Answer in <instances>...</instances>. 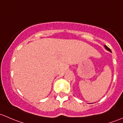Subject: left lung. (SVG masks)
<instances>
[{"label":"left lung","mask_w":123,"mask_h":123,"mask_svg":"<svg viewBox=\"0 0 123 123\" xmlns=\"http://www.w3.org/2000/svg\"><path fill=\"white\" fill-rule=\"evenodd\" d=\"M104 47L105 48V49H106V50H108V51H110V52H111V50H110V49H109V48L107 46V45H104Z\"/></svg>","instance_id":"8db88e82"}]
</instances>
